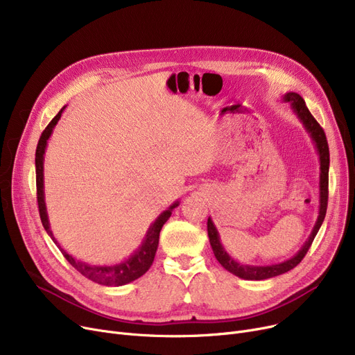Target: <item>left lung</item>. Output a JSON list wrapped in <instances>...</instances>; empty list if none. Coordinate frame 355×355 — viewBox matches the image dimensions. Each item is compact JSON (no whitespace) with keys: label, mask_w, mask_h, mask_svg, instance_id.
I'll return each instance as SVG.
<instances>
[{"label":"left lung","mask_w":355,"mask_h":355,"mask_svg":"<svg viewBox=\"0 0 355 355\" xmlns=\"http://www.w3.org/2000/svg\"><path fill=\"white\" fill-rule=\"evenodd\" d=\"M284 102H288L291 105V109L295 114V116L300 119V122L304 125L305 130L308 132L313 146L316 155H318L320 159V206H318V217H316L315 226L301 248V250L297 252L295 256H292L288 260H284L281 263H272V265H243L237 262L234 257H232L227 250L223 246L218 230L214 225V221L211 217L207 220V232H209V239H210V245L213 249V253L216 259L218 260V263L229 270L230 273L246 279V281H263V279H270L279 275H284L293 269L295 266L300 265L301 260L305 257L306 252L309 250L312 241L318 233L320 227L322 226V221L325 218L327 213V204H328V171H329V149H328V142L325 138L324 129L320 126V123L315 121V118L311 115V112L308 110L305 101L297 95L295 92H288L282 96Z\"/></svg>","instance_id":"8db88e82"}]
</instances>
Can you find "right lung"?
Here are the masks:
<instances>
[{
    "mask_svg": "<svg viewBox=\"0 0 355 355\" xmlns=\"http://www.w3.org/2000/svg\"><path fill=\"white\" fill-rule=\"evenodd\" d=\"M66 106L60 109V112L55 115L51 122L47 125V128L43 130V134L39 139V144H37L35 149V182H37V201H39V210H40V218L43 226L47 232V234L51 237V240L60 249L63 256L67 259V262L80 272L83 276H86L90 281L96 282L99 285L105 286H122L129 282L135 281V279L141 277L149 268H151L154 257L158 249V241H159V232L162 226L165 225V221L171 217L173 210L180 206V201H174L170 207L164 210L155 221L151 223V226L146 230L139 248L130 254L126 259H123L122 262L115 263V265H92L82 262V260H78L74 256L69 254L62 246L58 240H55L51 229H50V221H49V214L46 209V200H44V154H46V148L47 142L53 134L54 126L58 125L63 110Z\"/></svg>",
    "mask_w": 355,
    "mask_h": 355,
    "instance_id": "add662e5",
    "label": "right lung"
}]
</instances>
